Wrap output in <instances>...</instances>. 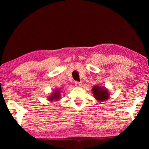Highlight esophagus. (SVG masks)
Listing matches in <instances>:
<instances>
[{
  "mask_svg": "<svg viewBox=\"0 0 149 149\" xmlns=\"http://www.w3.org/2000/svg\"><path fill=\"white\" fill-rule=\"evenodd\" d=\"M75 86L79 87V86H81V85H82V83L81 82H79V81H75Z\"/></svg>",
  "mask_w": 149,
  "mask_h": 149,
  "instance_id": "1",
  "label": "esophagus"
}]
</instances>
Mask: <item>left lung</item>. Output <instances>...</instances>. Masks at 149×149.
<instances>
[{
    "instance_id": "8db88e82",
    "label": "left lung",
    "mask_w": 149,
    "mask_h": 149,
    "mask_svg": "<svg viewBox=\"0 0 149 149\" xmlns=\"http://www.w3.org/2000/svg\"><path fill=\"white\" fill-rule=\"evenodd\" d=\"M93 93L94 94L95 98L100 102H103L107 100L109 95L107 89H104V87H101L98 85H95L92 89Z\"/></svg>"
}]
</instances>
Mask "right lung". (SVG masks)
<instances>
[{"mask_svg": "<svg viewBox=\"0 0 149 149\" xmlns=\"http://www.w3.org/2000/svg\"><path fill=\"white\" fill-rule=\"evenodd\" d=\"M60 91H58V89L55 91L53 94H52V96H50V97H49V100H57L58 99H60V93H58Z\"/></svg>", "mask_w": 149, "mask_h": 149, "instance_id": "right-lung-1", "label": "right lung"}]
</instances>
